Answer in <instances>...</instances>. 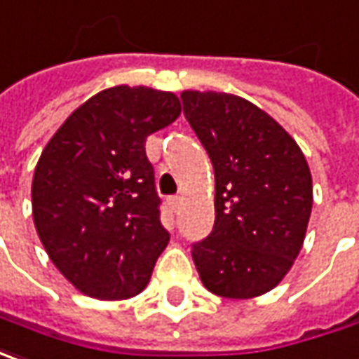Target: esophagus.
<instances>
[{
  "label": "esophagus",
  "mask_w": 359,
  "mask_h": 359,
  "mask_svg": "<svg viewBox=\"0 0 359 359\" xmlns=\"http://www.w3.org/2000/svg\"><path fill=\"white\" fill-rule=\"evenodd\" d=\"M180 204H182V198H180V196H170V198H168V206H170V210H172V212H177V210H179Z\"/></svg>",
  "instance_id": "obj_1"
}]
</instances>
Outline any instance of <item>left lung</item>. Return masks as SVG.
Instances as JSON below:
<instances>
[{"mask_svg":"<svg viewBox=\"0 0 359 359\" xmlns=\"http://www.w3.org/2000/svg\"><path fill=\"white\" fill-rule=\"evenodd\" d=\"M180 99L215 167V229L192 244L198 276L222 298L266 294L302 250L314 203L306 156L242 97L182 91Z\"/></svg>","mask_w":359,"mask_h":359,"instance_id":"8db88e82","label":"left lung"}]
</instances>
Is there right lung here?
<instances>
[{
	"instance_id": "obj_1",
	"label": "right lung",
	"mask_w": 359,
	"mask_h": 359,
	"mask_svg": "<svg viewBox=\"0 0 359 359\" xmlns=\"http://www.w3.org/2000/svg\"><path fill=\"white\" fill-rule=\"evenodd\" d=\"M179 115L175 93L118 85L75 109L45 144L33 222L51 262L83 294L125 300L149 284L170 236L144 142Z\"/></svg>"
}]
</instances>
